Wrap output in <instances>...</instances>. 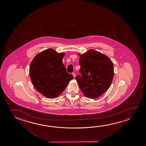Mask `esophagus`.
Wrapping results in <instances>:
<instances>
[{
    "label": "esophagus",
    "mask_w": 146,
    "mask_h": 146,
    "mask_svg": "<svg viewBox=\"0 0 146 146\" xmlns=\"http://www.w3.org/2000/svg\"><path fill=\"white\" fill-rule=\"evenodd\" d=\"M72 75H73V76H74V77H75V73H74V72H73V73H72Z\"/></svg>",
    "instance_id": "1"
}]
</instances>
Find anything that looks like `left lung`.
I'll list each match as a JSON object with an SVG mask.
<instances>
[{
  "mask_svg": "<svg viewBox=\"0 0 146 146\" xmlns=\"http://www.w3.org/2000/svg\"><path fill=\"white\" fill-rule=\"evenodd\" d=\"M78 55L81 75H77L75 79L84 96L91 99L98 98L112 82L113 63L106 55L93 49Z\"/></svg>",
  "mask_w": 146,
  "mask_h": 146,
  "instance_id": "obj_1",
  "label": "left lung"
}]
</instances>
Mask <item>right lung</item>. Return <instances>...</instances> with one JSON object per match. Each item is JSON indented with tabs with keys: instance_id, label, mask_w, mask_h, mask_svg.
I'll list each match as a JSON object with an SVG mask.
<instances>
[{
	"instance_id": "obj_1",
	"label": "right lung",
	"mask_w": 146,
	"mask_h": 146,
	"mask_svg": "<svg viewBox=\"0 0 146 146\" xmlns=\"http://www.w3.org/2000/svg\"><path fill=\"white\" fill-rule=\"evenodd\" d=\"M64 55L48 49L36 55L31 64L29 75L33 86L47 98L58 97L73 78L62 64Z\"/></svg>"
}]
</instances>
